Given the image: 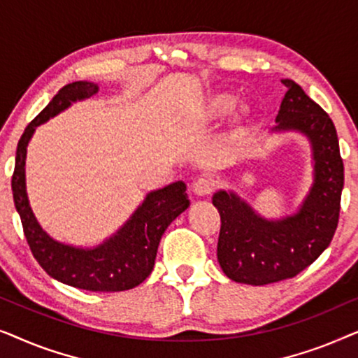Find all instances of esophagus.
Here are the masks:
<instances>
[{"mask_svg":"<svg viewBox=\"0 0 358 358\" xmlns=\"http://www.w3.org/2000/svg\"><path fill=\"white\" fill-rule=\"evenodd\" d=\"M192 190H194L195 195H199V197H205V195L212 194L213 180L208 179V178H199L192 184Z\"/></svg>","mask_w":358,"mask_h":358,"instance_id":"obj_1","label":"esophagus"}]
</instances>
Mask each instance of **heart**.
Listing matches in <instances>:
<instances>
[{"label": "heart", "mask_w": 358, "mask_h": 358, "mask_svg": "<svg viewBox=\"0 0 358 358\" xmlns=\"http://www.w3.org/2000/svg\"><path fill=\"white\" fill-rule=\"evenodd\" d=\"M238 97L231 94V92H215V94L208 96L207 99L202 102V106L199 107L197 110V117L199 120L202 122H212V120H218L222 117L228 115L229 112L234 109L236 106ZM252 115V109L249 106H243L239 109L238 115H236V130L234 134L239 135L244 129V124L251 119Z\"/></svg>", "instance_id": "obj_1"}]
</instances>
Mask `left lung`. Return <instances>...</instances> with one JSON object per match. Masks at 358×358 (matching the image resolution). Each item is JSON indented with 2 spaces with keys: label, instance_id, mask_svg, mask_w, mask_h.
Wrapping results in <instances>:
<instances>
[{
  "label": "left lung",
  "instance_id": "1",
  "mask_svg": "<svg viewBox=\"0 0 358 358\" xmlns=\"http://www.w3.org/2000/svg\"><path fill=\"white\" fill-rule=\"evenodd\" d=\"M282 83L287 92L273 130L305 134L315 156V184L300 212L268 222L233 192L213 195L222 220L218 262L227 277L249 285H268L298 275L329 246L339 223L344 163L336 127L295 81Z\"/></svg>",
  "mask_w": 358,
  "mask_h": 358
}]
</instances>
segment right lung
<instances>
[{
    "instance_id": "1",
    "label": "right lung",
    "mask_w": 358,
    "mask_h": 358,
    "mask_svg": "<svg viewBox=\"0 0 358 358\" xmlns=\"http://www.w3.org/2000/svg\"><path fill=\"white\" fill-rule=\"evenodd\" d=\"M97 90V85L90 81H75L63 86L45 109L26 127L16 150L11 179L13 199L32 256L48 275L81 290L124 292L140 285L150 275L161 236L171 222L189 207L182 180L146 195L145 202L129 222L94 249L66 246L48 236L34 217L26 194V151L36 127L66 109L71 102L96 94Z\"/></svg>"
}]
</instances>
